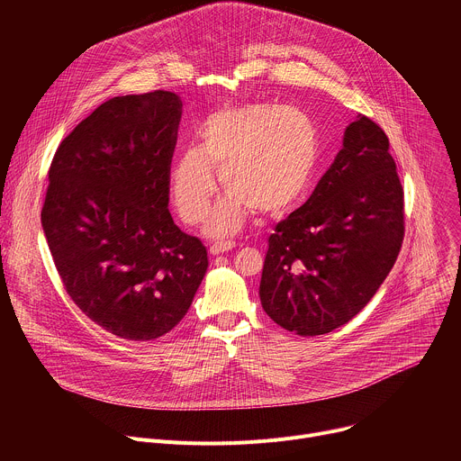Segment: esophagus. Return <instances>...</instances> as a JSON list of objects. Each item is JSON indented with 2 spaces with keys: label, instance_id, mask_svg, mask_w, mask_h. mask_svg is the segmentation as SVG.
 I'll return each instance as SVG.
<instances>
[{
  "label": "esophagus",
  "instance_id": "obj_1",
  "mask_svg": "<svg viewBox=\"0 0 461 461\" xmlns=\"http://www.w3.org/2000/svg\"><path fill=\"white\" fill-rule=\"evenodd\" d=\"M235 248V244L233 242H215V244H212L210 246V253L212 255H221V253H226V251H230V249H233Z\"/></svg>",
  "mask_w": 461,
  "mask_h": 461
}]
</instances>
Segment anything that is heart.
Returning <instances> with one entry per match:
<instances>
[{"label":"heart","mask_w":461,"mask_h":461,"mask_svg":"<svg viewBox=\"0 0 461 461\" xmlns=\"http://www.w3.org/2000/svg\"><path fill=\"white\" fill-rule=\"evenodd\" d=\"M319 162L313 120L301 109L249 104L212 114L201 146L185 149L171 169V193L187 224L204 221L217 191L213 169L230 193L208 219L215 237L237 233L251 212L283 215L310 189Z\"/></svg>","instance_id":"heart-1"}]
</instances>
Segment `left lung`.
Segmentation results:
<instances>
[{
  "label": "left lung",
  "instance_id": "left-lung-1",
  "mask_svg": "<svg viewBox=\"0 0 461 461\" xmlns=\"http://www.w3.org/2000/svg\"><path fill=\"white\" fill-rule=\"evenodd\" d=\"M384 131L359 114L310 199L276 226L260 303L285 330L322 336L356 317L396 262L405 201Z\"/></svg>",
  "mask_w": 461,
  "mask_h": 461
}]
</instances>
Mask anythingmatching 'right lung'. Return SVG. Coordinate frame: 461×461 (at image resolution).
<instances>
[{"label": "right lung", "mask_w": 461, "mask_h": 461, "mask_svg": "<svg viewBox=\"0 0 461 461\" xmlns=\"http://www.w3.org/2000/svg\"><path fill=\"white\" fill-rule=\"evenodd\" d=\"M180 114L169 91L111 98L61 140L49 167L41 226L61 285L129 341L173 330L208 270L204 244L167 210Z\"/></svg>", "instance_id": "right-lung-1"}]
</instances>
